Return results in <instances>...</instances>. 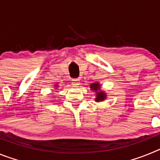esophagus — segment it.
<instances>
[{
  "mask_svg": "<svg viewBox=\"0 0 160 160\" xmlns=\"http://www.w3.org/2000/svg\"><path fill=\"white\" fill-rule=\"evenodd\" d=\"M80 80L79 79H73L72 80V85L74 86V87H78L79 85H80Z\"/></svg>",
  "mask_w": 160,
  "mask_h": 160,
  "instance_id": "34e87169",
  "label": "esophagus"
}]
</instances>
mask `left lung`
I'll use <instances>...</instances> for the list:
<instances>
[{
  "instance_id": "1",
  "label": "left lung",
  "mask_w": 160,
  "mask_h": 160,
  "mask_svg": "<svg viewBox=\"0 0 160 160\" xmlns=\"http://www.w3.org/2000/svg\"><path fill=\"white\" fill-rule=\"evenodd\" d=\"M90 90H92L94 92H95V100L96 102H103L107 98V93L105 91H103L101 89V85L99 82H93L90 85Z\"/></svg>"
}]
</instances>
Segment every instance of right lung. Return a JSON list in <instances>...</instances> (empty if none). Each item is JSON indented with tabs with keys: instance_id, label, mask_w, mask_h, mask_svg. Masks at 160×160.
Masks as SVG:
<instances>
[{
	"instance_id": "add662e5",
	"label": "right lung",
	"mask_w": 160,
	"mask_h": 160,
	"mask_svg": "<svg viewBox=\"0 0 160 160\" xmlns=\"http://www.w3.org/2000/svg\"><path fill=\"white\" fill-rule=\"evenodd\" d=\"M54 87H55V89H58V85L55 84V85H54Z\"/></svg>"
}]
</instances>
